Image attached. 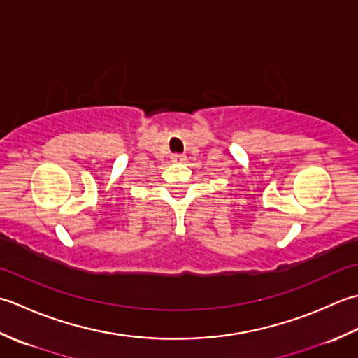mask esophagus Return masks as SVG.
Masks as SVG:
<instances>
[{
  "label": "esophagus",
  "instance_id": "1",
  "mask_svg": "<svg viewBox=\"0 0 358 358\" xmlns=\"http://www.w3.org/2000/svg\"><path fill=\"white\" fill-rule=\"evenodd\" d=\"M174 162H184L185 160V156L184 155H173V157H171Z\"/></svg>",
  "mask_w": 358,
  "mask_h": 358
}]
</instances>
